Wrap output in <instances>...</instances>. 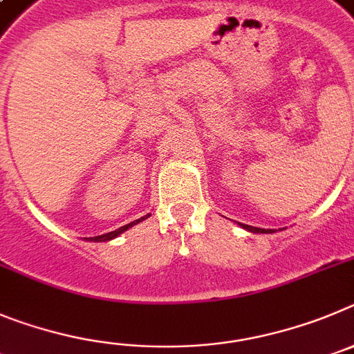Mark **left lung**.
I'll list each match as a JSON object with an SVG mask.
<instances>
[{
  "label": "left lung",
  "mask_w": 354,
  "mask_h": 354,
  "mask_svg": "<svg viewBox=\"0 0 354 354\" xmlns=\"http://www.w3.org/2000/svg\"><path fill=\"white\" fill-rule=\"evenodd\" d=\"M238 225H240V227H243L245 231H248V232H264V234H268V232H275V231H273V229H261V227H254V225L241 224V222H238Z\"/></svg>",
  "instance_id": "1"
}]
</instances>
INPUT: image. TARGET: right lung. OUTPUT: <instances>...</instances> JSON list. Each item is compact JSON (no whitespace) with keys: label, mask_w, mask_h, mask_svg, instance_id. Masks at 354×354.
<instances>
[{"label":"right lung","mask_w":354,"mask_h":354,"mask_svg":"<svg viewBox=\"0 0 354 354\" xmlns=\"http://www.w3.org/2000/svg\"><path fill=\"white\" fill-rule=\"evenodd\" d=\"M148 216H149V213H148V215L141 216V218H138V221L130 222V224H127V225H122V227H120V229H116V231L106 232V234H100V236H91V238H84V240H88V241H111V240H114V238H118V236H120V234H122V232H125L127 229H130V227H132V225H136V224H139V222L146 221V218H148Z\"/></svg>","instance_id":"add662e5"}]
</instances>
